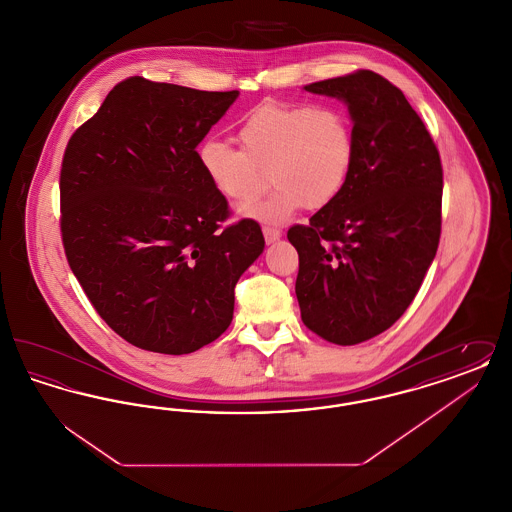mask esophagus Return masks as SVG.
<instances>
[{
	"mask_svg": "<svg viewBox=\"0 0 512 512\" xmlns=\"http://www.w3.org/2000/svg\"><path fill=\"white\" fill-rule=\"evenodd\" d=\"M263 236H265V242H267V244H274L276 240H280L282 230L272 228V226H263Z\"/></svg>",
	"mask_w": 512,
	"mask_h": 512,
	"instance_id": "obj_1",
	"label": "esophagus"
}]
</instances>
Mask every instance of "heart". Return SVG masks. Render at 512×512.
Wrapping results in <instances>:
<instances>
[{"label":"heart","instance_id":"obj_1","mask_svg":"<svg viewBox=\"0 0 512 512\" xmlns=\"http://www.w3.org/2000/svg\"><path fill=\"white\" fill-rule=\"evenodd\" d=\"M242 149L205 140L199 167L222 197L245 203L267 184L274 190L247 205L244 215L280 224L303 205L322 209L345 190L357 159L355 130L336 105L307 101H267L238 128Z\"/></svg>","mask_w":512,"mask_h":512}]
</instances>
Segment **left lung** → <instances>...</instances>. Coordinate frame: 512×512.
Returning a JSON list of instances; mask_svg holds the SVG:
<instances>
[{
    "instance_id": "1",
    "label": "left lung",
    "mask_w": 512,
    "mask_h": 512,
    "mask_svg": "<svg viewBox=\"0 0 512 512\" xmlns=\"http://www.w3.org/2000/svg\"><path fill=\"white\" fill-rule=\"evenodd\" d=\"M340 98L353 119L355 169L336 201L288 230L297 249L295 295L322 340H370L411 305L441 236L439 151L403 92L359 69L305 86Z\"/></svg>"
}]
</instances>
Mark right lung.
<instances>
[{
  "label": "right lung",
  "mask_w": 512,
  "mask_h": 512,
  "mask_svg": "<svg viewBox=\"0 0 512 512\" xmlns=\"http://www.w3.org/2000/svg\"><path fill=\"white\" fill-rule=\"evenodd\" d=\"M236 98L130 76L65 149L69 267L99 317L140 349L184 355L217 340L240 276L263 253L255 220L222 226L228 201L195 151Z\"/></svg>",
  "instance_id": "1"
}]
</instances>
